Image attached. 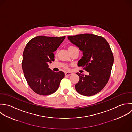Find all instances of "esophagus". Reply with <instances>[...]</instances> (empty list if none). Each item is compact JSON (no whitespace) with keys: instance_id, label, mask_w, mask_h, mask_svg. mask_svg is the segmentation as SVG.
Wrapping results in <instances>:
<instances>
[{"instance_id":"34e87169","label":"esophagus","mask_w":132,"mask_h":132,"mask_svg":"<svg viewBox=\"0 0 132 132\" xmlns=\"http://www.w3.org/2000/svg\"><path fill=\"white\" fill-rule=\"evenodd\" d=\"M72 74V73L71 72H67L65 73V75L66 76H70V75H71Z\"/></svg>"}]
</instances>
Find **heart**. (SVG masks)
Returning a JSON list of instances; mask_svg holds the SVG:
<instances>
[{"label":"heart","mask_w":132,"mask_h":132,"mask_svg":"<svg viewBox=\"0 0 132 132\" xmlns=\"http://www.w3.org/2000/svg\"><path fill=\"white\" fill-rule=\"evenodd\" d=\"M69 50H70V49H76V50H78L76 47H74V46H70V47H69Z\"/></svg>","instance_id":"1"}]
</instances>
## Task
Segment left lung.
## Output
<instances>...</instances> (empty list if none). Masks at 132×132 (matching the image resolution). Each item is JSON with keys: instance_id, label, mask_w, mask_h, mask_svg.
Wrapping results in <instances>:
<instances>
[{"instance_id": "obj_1", "label": "left lung", "mask_w": 132, "mask_h": 132, "mask_svg": "<svg viewBox=\"0 0 132 132\" xmlns=\"http://www.w3.org/2000/svg\"><path fill=\"white\" fill-rule=\"evenodd\" d=\"M72 44L82 52L78 66L85 67L88 75L77 73L79 80L75 86L81 95L90 96L100 92L106 85L114 63V57L107 41L102 37L91 34L68 36Z\"/></svg>"}]
</instances>
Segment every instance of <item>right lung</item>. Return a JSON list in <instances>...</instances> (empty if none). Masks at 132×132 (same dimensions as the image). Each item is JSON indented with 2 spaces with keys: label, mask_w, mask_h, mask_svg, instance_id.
<instances>
[{
  "label": "right lung",
  "mask_w": 132,
  "mask_h": 132,
  "mask_svg": "<svg viewBox=\"0 0 132 132\" xmlns=\"http://www.w3.org/2000/svg\"><path fill=\"white\" fill-rule=\"evenodd\" d=\"M65 38L39 36L26 45L23 53L22 70L28 85L36 93L41 95L54 93L64 78L63 72L52 71L48 63L55 60L53 53Z\"/></svg>",
  "instance_id": "1"
}]
</instances>
